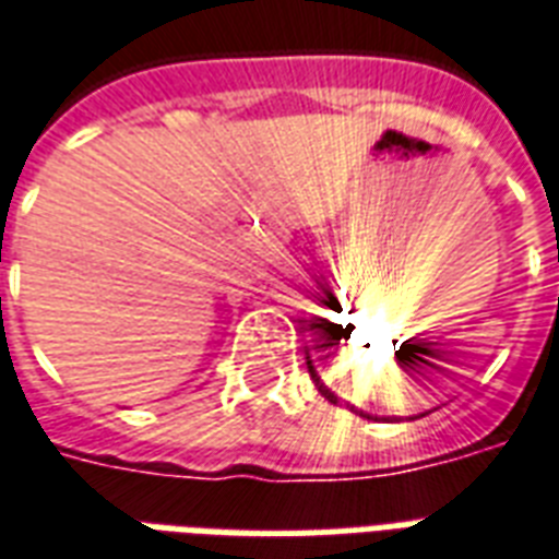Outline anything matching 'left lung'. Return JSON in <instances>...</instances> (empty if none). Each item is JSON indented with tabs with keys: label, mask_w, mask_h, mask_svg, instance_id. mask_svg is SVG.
Segmentation results:
<instances>
[{
	"label": "left lung",
	"mask_w": 559,
	"mask_h": 559,
	"mask_svg": "<svg viewBox=\"0 0 559 559\" xmlns=\"http://www.w3.org/2000/svg\"><path fill=\"white\" fill-rule=\"evenodd\" d=\"M415 359H420V357H415ZM415 359H406V366H417ZM420 362H426V359H420ZM426 366H429V362H426ZM307 371H310V377H313V382H316V389L322 391V397L324 400H331V403H340V397H336V394H333L331 389H328V385H324L322 380H319V373H316V368H313V359L307 357ZM350 412H357V415H362V417H368L366 412H362V408H357V406H348Z\"/></svg>",
	"instance_id": "8db88e82"
}]
</instances>
